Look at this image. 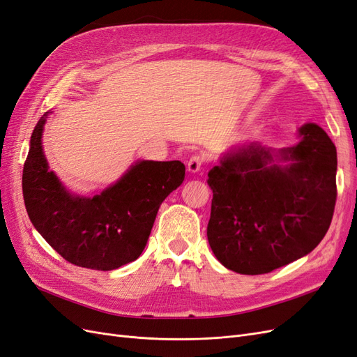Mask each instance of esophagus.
Returning a JSON list of instances; mask_svg holds the SVG:
<instances>
[{"instance_id": "34e87169", "label": "esophagus", "mask_w": 357, "mask_h": 357, "mask_svg": "<svg viewBox=\"0 0 357 357\" xmlns=\"http://www.w3.org/2000/svg\"><path fill=\"white\" fill-rule=\"evenodd\" d=\"M202 165H204V158L199 155H195L188 160V171L190 174H197L198 171H201Z\"/></svg>"}]
</instances>
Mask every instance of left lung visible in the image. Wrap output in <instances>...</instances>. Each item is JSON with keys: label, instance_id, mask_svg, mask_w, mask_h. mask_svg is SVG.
I'll list each match as a JSON object with an SVG mask.
<instances>
[{"label": "left lung", "instance_id": "1", "mask_svg": "<svg viewBox=\"0 0 357 357\" xmlns=\"http://www.w3.org/2000/svg\"><path fill=\"white\" fill-rule=\"evenodd\" d=\"M286 149L231 147L208 171L214 256L238 274L271 273L314 250L337 201V149L317 123Z\"/></svg>", "mask_w": 357, "mask_h": 357}]
</instances>
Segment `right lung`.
<instances>
[{
    "label": "right lung",
    "instance_id": "right-lung-1",
    "mask_svg": "<svg viewBox=\"0 0 357 357\" xmlns=\"http://www.w3.org/2000/svg\"><path fill=\"white\" fill-rule=\"evenodd\" d=\"M45 113L31 135L22 189L29 219L55 250L77 266L112 271L143 253L160 204L185 180L180 160H137L98 195L71 193L43 152Z\"/></svg>",
    "mask_w": 357,
    "mask_h": 357
}]
</instances>
